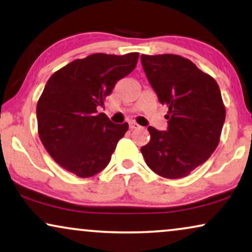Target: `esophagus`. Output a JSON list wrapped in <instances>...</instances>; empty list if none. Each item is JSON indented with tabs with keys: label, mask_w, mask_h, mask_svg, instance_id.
Wrapping results in <instances>:
<instances>
[{
	"label": "esophagus",
	"mask_w": 252,
	"mask_h": 252,
	"mask_svg": "<svg viewBox=\"0 0 252 252\" xmlns=\"http://www.w3.org/2000/svg\"><path fill=\"white\" fill-rule=\"evenodd\" d=\"M129 126H130V129H131V130L138 129L139 128V124H137L136 122H130L129 123Z\"/></svg>",
	"instance_id": "esophagus-1"
}]
</instances>
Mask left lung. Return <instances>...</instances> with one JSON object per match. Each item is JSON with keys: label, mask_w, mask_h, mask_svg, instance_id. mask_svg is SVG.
I'll return each mask as SVG.
<instances>
[{"label": "left lung", "mask_w": 252, "mask_h": 252, "mask_svg": "<svg viewBox=\"0 0 252 252\" xmlns=\"http://www.w3.org/2000/svg\"><path fill=\"white\" fill-rule=\"evenodd\" d=\"M161 105L168 107V130L149 126L142 146L146 165L166 179L186 177L209 159L220 142L226 108L216 79L174 54L140 56Z\"/></svg>", "instance_id": "left-lung-1"}]
</instances>
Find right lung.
<instances>
[{
  "instance_id": "obj_1",
  "label": "right lung",
  "mask_w": 252,
  "mask_h": 252,
  "mask_svg": "<svg viewBox=\"0 0 252 252\" xmlns=\"http://www.w3.org/2000/svg\"><path fill=\"white\" fill-rule=\"evenodd\" d=\"M139 53H96L70 62L47 82L36 103L40 140L59 166L91 177L108 165L128 123L114 124L98 113L117 80L136 68Z\"/></svg>"
}]
</instances>
